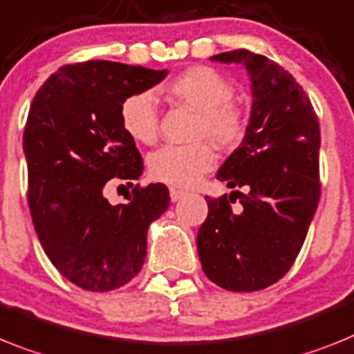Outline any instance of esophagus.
<instances>
[{"label": "esophagus", "mask_w": 354, "mask_h": 354, "mask_svg": "<svg viewBox=\"0 0 354 354\" xmlns=\"http://www.w3.org/2000/svg\"><path fill=\"white\" fill-rule=\"evenodd\" d=\"M169 194H171V201H180L185 196V192L180 191V189H171L169 191Z\"/></svg>", "instance_id": "34e87169"}]
</instances>
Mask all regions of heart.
Wrapping results in <instances>:
<instances>
[{
	"instance_id": "b5f03b06",
	"label": "heart",
	"mask_w": 354,
	"mask_h": 354,
	"mask_svg": "<svg viewBox=\"0 0 354 354\" xmlns=\"http://www.w3.org/2000/svg\"><path fill=\"white\" fill-rule=\"evenodd\" d=\"M172 100L198 111L196 138H210L221 147H236L245 136V117L234 106L232 84L209 66H192L167 84ZM120 126L136 144L151 145L158 138V109L151 91H136L120 104ZM216 151L207 140L189 145H165L147 160L149 174L172 187H192L216 165Z\"/></svg>"
}]
</instances>
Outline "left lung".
I'll use <instances>...</instances> for the list:
<instances>
[{
	"instance_id": "obj_1",
	"label": "left lung",
	"mask_w": 354,
	"mask_h": 354,
	"mask_svg": "<svg viewBox=\"0 0 354 354\" xmlns=\"http://www.w3.org/2000/svg\"><path fill=\"white\" fill-rule=\"evenodd\" d=\"M210 59L246 68L252 109L245 138L216 174L228 189L246 192L205 198L209 216L198 230V254L212 283L257 292L292 268L319 205V118L302 86L277 62L248 50ZM236 199L239 211L230 207Z\"/></svg>"
}]
</instances>
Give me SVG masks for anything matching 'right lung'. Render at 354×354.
Here are the masks:
<instances>
[{"instance_id": "add662e5", "label": "right lung", "mask_w": 354, "mask_h": 354, "mask_svg": "<svg viewBox=\"0 0 354 354\" xmlns=\"http://www.w3.org/2000/svg\"><path fill=\"white\" fill-rule=\"evenodd\" d=\"M167 77L111 61L66 64L32 100L23 135L28 207L44 254L88 292H109L140 272L149 225L167 210L163 183L133 189L127 203L104 196L109 180H138L135 140L120 126V104Z\"/></svg>"}]
</instances>
